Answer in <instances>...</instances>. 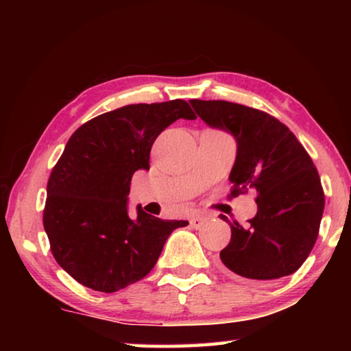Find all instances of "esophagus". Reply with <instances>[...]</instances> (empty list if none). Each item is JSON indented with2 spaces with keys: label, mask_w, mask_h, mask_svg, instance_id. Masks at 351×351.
Segmentation results:
<instances>
[{
  "label": "esophagus",
  "mask_w": 351,
  "mask_h": 351,
  "mask_svg": "<svg viewBox=\"0 0 351 351\" xmlns=\"http://www.w3.org/2000/svg\"><path fill=\"white\" fill-rule=\"evenodd\" d=\"M206 223V218L204 217H199V215H195L190 219V226H192L193 229H201Z\"/></svg>",
  "instance_id": "obj_1"
}]
</instances>
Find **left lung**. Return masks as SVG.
<instances>
[{
  "instance_id": "8db88e82",
  "label": "left lung",
  "mask_w": 351,
  "mask_h": 351,
  "mask_svg": "<svg viewBox=\"0 0 351 351\" xmlns=\"http://www.w3.org/2000/svg\"><path fill=\"white\" fill-rule=\"evenodd\" d=\"M207 125L230 133L237 158L232 197L257 192V215L245 229L230 223V241L219 258L252 280H274L304 265L317 240L325 197L316 167L289 128L268 112L226 100H190Z\"/></svg>"
}]
</instances>
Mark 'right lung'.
<instances>
[{"label": "right lung", "mask_w": 351, "mask_h": 351, "mask_svg": "<svg viewBox=\"0 0 351 351\" xmlns=\"http://www.w3.org/2000/svg\"><path fill=\"white\" fill-rule=\"evenodd\" d=\"M178 119L193 121L176 99L127 105L83 123L71 136L47 181L43 226L57 263L100 293L144 278L169 235L189 221L161 219L138 206L128 215L134 171L150 169L154 139Z\"/></svg>", "instance_id": "add662e5"}]
</instances>
